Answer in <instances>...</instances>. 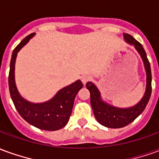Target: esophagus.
<instances>
[{"label":"esophagus","mask_w":159,"mask_h":159,"mask_svg":"<svg viewBox=\"0 0 159 159\" xmlns=\"http://www.w3.org/2000/svg\"><path fill=\"white\" fill-rule=\"evenodd\" d=\"M91 79H92V76H90V75H84L82 76V82L83 84H85L88 81H90Z\"/></svg>","instance_id":"esophagus-1"}]
</instances>
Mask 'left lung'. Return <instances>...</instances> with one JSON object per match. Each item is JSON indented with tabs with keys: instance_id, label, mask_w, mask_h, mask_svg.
I'll return each mask as SVG.
<instances>
[{
	"instance_id": "1",
	"label": "left lung",
	"mask_w": 159,
	"mask_h": 159,
	"mask_svg": "<svg viewBox=\"0 0 159 159\" xmlns=\"http://www.w3.org/2000/svg\"><path fill=\"white\" fill-rule=\"evenodd\" d=\"M123 38L127 43L133 45L136 49L138 53L142 59L147 75V85L146 91L141 100L133 107L121 108L114 107L112 105L107 103L101 98L100 90L91 82L86 83V87L90 92V101L93 108V114L99 123L107 128L118 129L126 126L132 123L136 117L143 112L147 107L148 101L150 100L152 93V72H151L150 63L147 59V53L144 50L143 47L140 42H137L133 36L129 34L123 33Z\"/></svg>"
}]
</instances>
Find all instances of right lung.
<instances>
[{
    "mask_svg": "<svg viewBox=\"0 0 159 159\" xmlns=\"http://www.w3.org/2000/svg\"><path fill=\"white\" fill-rule=\"evenodd\" d=\"M34 36L35 33L26 36L12 52L8 76L9 91L18 112L27 123L40 129L55 131L67 124L72 111L75 97L83 85L80 80H77L59 90L51 100L42 103H33L24 99L16 86V58L20 49Z\"/></svg>",
    "mask_w": 159,
    "mask_h": 159,
    "instance_id": "1",
    "label": "right lung"
}]
</instances>
